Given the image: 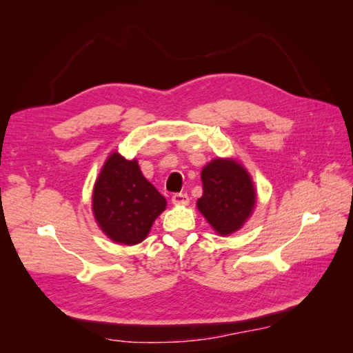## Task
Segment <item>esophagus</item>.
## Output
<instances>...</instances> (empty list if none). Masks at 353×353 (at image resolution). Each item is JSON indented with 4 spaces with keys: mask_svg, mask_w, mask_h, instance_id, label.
<instances>
[{
    "mask_svg": "<svg viewBox=\"0 0 353 353\" xmlns=\"http://www.w3.org/2000/svg\"><path fill=\"white\" fill-rule=\"evenodd\" d=\"M172 203L174 205H187L188 196L185 193H175L172 196Z\"/></svg>",
    "mask_w": 353,
    "mask_h": 353,
    "instance_id": "obj_1",
    "label": "esophagus"
}]
</instances>
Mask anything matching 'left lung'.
<instances>
[{"label": "left lung", "instance_id": "8db88e82", "mask_svg": "<svg viewBox=\"0 0 353 353\" xmlns=\"http://www.w3.org/2000/svg\"><path fill=\"white\" fill-rule=\"evenodd\" d=\"M203 196L197 209L219 236L243 228L253 215L256 194L250 174L237 159H213L201 169Z\"/></svg>", "mask_w": 353, "mask_h": 353}]
</instances>
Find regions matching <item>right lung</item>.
Masks as SVG:
<instances>
[{
	"label": "right lung",
	"mask_w": 353,
	"mask_h": 353,
	"mask_svg": "<svg viewBox=\"0 0 353 353\" xmlns=\"http://www.w3.org/2000/svg\"><path fill=\"white\" fill-rule=\"evenodd\" d=\"M166 199L143 175L137 159L110 153L95 179L92 215L112 241L134 245L145 240Z\"/></svg>",
	"instance_id": "1"
}]
</instances>
